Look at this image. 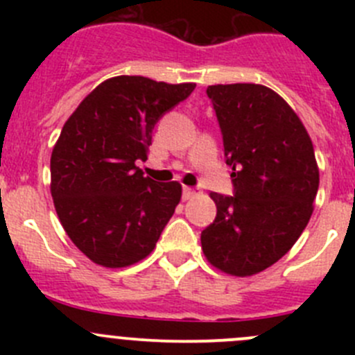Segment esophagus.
<instances>
[{"mask_svg": "<svg viewBox=\"0 0 355 355\" xmlns=\"http://www.w3.org/2000/svg\"><path fill=\"white\" fill-rule=\"evenodd\" d=\"M199 192L196 191V189H192V187H184V192H182V199L184 200H189V199H192L194 198V196H198Z\"/></svg>", "mask_w": 355, "mask_h": 355, "instance_id": "34e87169", "label": "esophagus"}]
</instances>
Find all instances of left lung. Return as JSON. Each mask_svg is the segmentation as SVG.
Returning <instances> with one entry per match:
<instances>
[{
    "instance_id": "obj_1",
    "label": "left lung",
    "mask_w": 355,
    "mask_h": 355,
    "mask_svg": "<svg viewBox=\"0 0 355 355\" xmlns=\"http://www.w3.org/2000/svg\"><path fill=\"white\" fill-rule=\"evenodd\" d=\"M235 196L211 192L216 218L200 234L206 259L252 277L285 256L309 223L320 187L313 141L288 103L259 84L207 87Z\"/></svg>"
}]
</instances>
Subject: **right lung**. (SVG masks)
I'll return each mask as SVG.
<instances>
[{
    "label": "right lung",
    "mask_w": 355,
    "mask_h": 355,
    "mask_svg": "<svg viewBox=\"0 0 355 355\" xmlns=\"http://www.w3.org/2000/svg\"><path fill=\"white\" fill-rule=\"evenodd\" d=\"M196 84L118 75L89 92L51 153V196L70 241L92 263L125 268L148 257L180 202L182 185L144 177L156 121Z\"/></svg>",
    "instance_id": "1"
}]
</instances>
